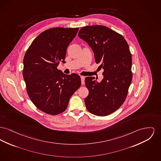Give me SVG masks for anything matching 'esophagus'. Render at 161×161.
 Instances as JSON below:
<instances>
[{"instance_id":"obj_1","label":"esophagus","mask_w":161,"mask_h":161,"mask_svg":"<svg viewBox=\"0 0 161 161\" xmlns=\"http://www.w3.org/2000/svg\"><path fill=\"white\" fill-rule=\"evenodd\" d=\"M81 84L82 85H85V77L83 76H81Z\"/></svg>"}]
</instances>
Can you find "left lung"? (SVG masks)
Returning <instances> with one entry per match:
<instances>
[{"label":"left lung","mask_w":161,"mask_h":161,"mask_svg":"<svg viewBox=\"0 0 161 161\" xmlns=\"http://www.w3.org/2000/svg\"><path fill=\"white\" fill-rule=\"evenodd\" d=\"M78 36L92 48L95 62L104 70L101 81L86 77L89 95L85 98L89 112L106 116L118 109L125 100L132 81V58L123 36L103 25L86 26Z\"/></svg>","instance_id":"obj_1"}]
</instances>
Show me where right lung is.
Returning <instances> with one entry per match:
<instances>
[{
	"label": "right lung",
	"mask_w": 161,
	"mask_h": 161,
	"mask_svg": "<svg viewBox=\"0 0 161 161\" xmlns=\"http://www.w3.org/2000/svg\"><path fill=\"white\" fill-rule=\"evenodd\" d=\"M78 28H52L34 39L23 60V77L27 92L39 109L57 115L66 109L70 97L81 86L80 76L58 70L65 63L67 48Z\"/></svg>",
	"instance_id": "obj_1"
}]
</instances>
